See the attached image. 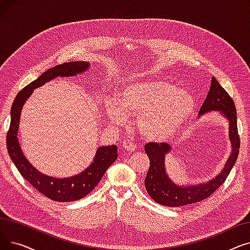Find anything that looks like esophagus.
Listing matches in <instances>:
<instances>
[{
  "label": "esophagus",
  "mask_w": 250,
  "mask_h": 250,
  "mask_svg": "<svg viewBox=\"0 0 250 250\" xmlns=\"http://www.w3.org/2000/svg\"><path fill=\"white\" fill-rule=\"evenodd\" d=\"M123 147H124V149L125 150V151H127V152H133V151H135L136 150V145H135V143H133L132 141H129V140H125L124 142H123Z\"/></svg>",
  "instance_id": "34e87169"
}]
</instances>
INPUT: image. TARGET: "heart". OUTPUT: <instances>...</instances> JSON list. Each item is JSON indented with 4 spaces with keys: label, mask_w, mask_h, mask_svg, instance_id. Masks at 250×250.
Here are the masks:
<instances>
[{
    "label": "heart",
    "mask_w": 250,
    "mask_h": 250,
    "mask_svg": "<svg viewBox=\"0 0 250 250\" xmlns=\"http://www.w3.org/2000/svg\"><path fill=\"white\" fill-rule=\"evenodd\" d=\"M194 99L169 82L154 80L126 85L118 102H109L106 113L115 124H124L125 114L138 115L137 125L144 139L162 142L174 136L194 110Z\"/></svg>",
    "instance_id": "1"
}]
</instances>
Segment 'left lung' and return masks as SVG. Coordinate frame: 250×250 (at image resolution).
I'll return each mask as SVG.
<instances>
[{
    "mask_svg": "<svg viewBox=\"0 0 250 250\" xmlns=\"http://www.w3.org/2000/svg\"><path fill=\"white\" fill-rule=\"evenodd\" d=\"M211 110H220L229 121V138L232 145V153L222 172L211 181L199 186L179 187L170 180L165 170V155L171 151L166 143H148L145 152L149 157L150 167L145 179L146 189L157 204L167 207H181L201 202L209 198L228 177L239 154L240 138L237 128V111L235 103L227 91L223 88L216 78H212L211 87L200 109V114Z\"/></svg>",
    "mask_w": 250,
    "mask_h": 250,
    "instance_id": "obj_1",
    "label": "left lung"
}]
</instances>
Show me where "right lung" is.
<instances>
[{
  "label": "right lung",
  "mask_w": 250,
  "mask_h": 250,
  "mask_svg": "<svg viewBox=\"0 0 250 250\" xmlns=\"http://www.w3.org/2000/svg\"><path fill=\"white\" fill-rule=\"evenodd\" d=\"M88 67L87 62H70L58 64L45 71L19 92L11 107V123L6 138L9 156L20 174L35 189L56 202H74L89 194L98 185L107 168L116 160L117 148L114 145L98 148L94 161L82 173L76 176L62 179L44 175L38 172V170L25 158L19 146L17 133L21 109L35 88L42 86L58 76H75L86 71Z\"/></svg>",
  "instance_id": "add662e5"
}]
</instances>
